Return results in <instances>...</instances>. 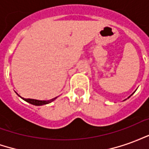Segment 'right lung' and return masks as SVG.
I'll return each mask as SVG.
<instances>
[{
	"mask_svg": "<svg viewBox=\"0 0 149 149\" xmlns=\"http://www.w3.org/2000/svg\"><path fill=\"white\" fill-rule=\"evenodd\" d=\"M18 96H19V95H18ZM19 97H21V96H19ZM21 98H22V97H21ZM56 98H57V97H55V98H52V99L49 100H34V99H24V98H22V99L24 100H25V101H27L28 103L32 104H33V105H37V106H40V105H44V104H47L51 103L53 100H56Z\"/></svg>",
	"mask_w": 149,
	"mask_h": 149,
	"instance_id": "obj_1",
	"label": "right lung"
}]
</instances>
